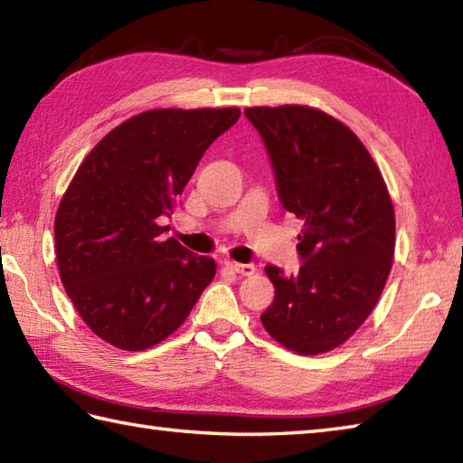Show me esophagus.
Segmentation results:
<instances>
[{
	"label": "esophagus",
	"mask_w": 463,
	"mask_h": 463,
	"mask_svg": "<svg viewBox=\"0 0 463 463\" xmlns=\"http://www.w3.org/2000/svg\"><path fill=\"white\" fill-rule=\"evenodd\" d=\"M224 267L232 270V273H237L241 277H250L257 273V267L250 265V262H234V260H226Z\"/></svg>",
	"instance_id": "esophagus-1"
}]
</instances>
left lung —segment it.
Wrapping results in <instances>:
<instances>
[{"label": "left lung", "instance_id": "1", "mask_svg": "<svg viewBox=\"0 0 463 463\" xmlns=\"http://www.w3.org/2000/svg\"><path fill=\"white\" fill-rule=\"evenodd\" d=\"M273 162L279 198L303 221L305 265L267 267L275 301L262 327L297 355L345 343L383 293L395 252V213L382 170L349 126L311 106L244 110Z\"/></svg>", "mask_w": 463, "mask_h": 463}]
</instances>
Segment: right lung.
<instances>
[{"instance_id": "add662e5", "label": "right lung", "mask_w": 463, "mask_h": 463, "mask_svg": "<svg viewBox=\"0 0 463 463\" xmlns=\"http://www.w3.org/2000/svg\"><path fill=\"white\" fill-rule=\"evenodd\" d=\"M234 108H154L108 132L63 193L53 237L61 285L99 339L122 351L165 341L216 275L176 239H162L160 216L206 148L239 120Z\"/></svg>"}]
</instances>
